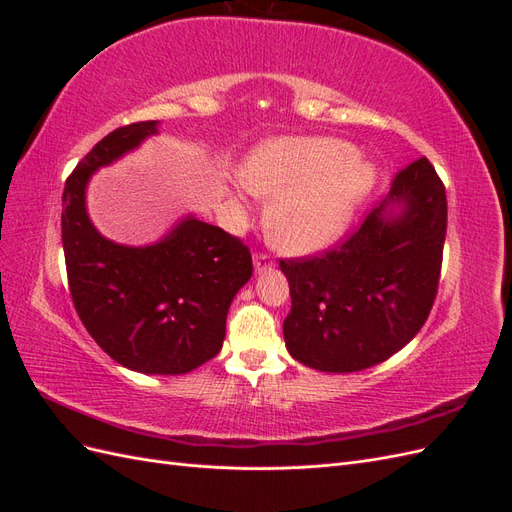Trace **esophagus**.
Masks as SVG:
<instances>
[{
  "instance_id": "obj_1",
  "label": "esophagus",
  "mask_w": 512,
  "mask_h": 512,
  "mask_svg": "<svg viewBox=\"0 0 512 512\" xmlns=\"http://www.w3.org/2000/svg\"><path fill=\"white\" fill-rule=\"evenodd\" d=\"M271 267H273V256H271V254H267V252H256V254H254V269H256L258 273L267 271V269H271Z\"/></svg>"
}]
</instances>
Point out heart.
I'll return each mask as SVG.
<instances>
[{
    "label": "heart",
    "mask_w": 512,
    "mask_h": 512,
    "mask_svg": "<svg viewBox=\"0 0 512 512\" xmlns=\"http://www.w3.org/2000/svg\"><path fill=\"white\" fill-rule=\"evenodd\" d=\"M374 179V168L337 138H273L256 147L241 168L247 190L273 198L267 235L288 254H312L329 245Z\"/></svg>",
    "instance_id": "obj_1"
}]
</instances>
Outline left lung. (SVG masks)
Returning <instances> with one entry per match:
<instances>
[{
  "instance_id": "8db88e82",
  "label": "left lung",
  "mask_w": 512,
  "mask_h": 512,
  "mask_svg": "<svg viewBox=\"0 0 512 512\" xmlns=\"http://www.w3.org/2000/svg\"><path fill=\"white\" fill-rule=\"evenodd\" d=\"M404 204L402 213L385 211ZM446 237V192L418 158L393 177L391 194L333 247L282 258L292 307L288 352L331 374L374 367L421 331L436 301Z\"/></svg>"
}]
</instances>
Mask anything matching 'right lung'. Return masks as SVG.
Masks as SVG:
<instances>
[{"instance_id":"right-lung-1","label":"right lung","mask_w":512,"mask_h":512,"mask_svg":"<svg viewBox=\"0 0 512 512\" xmlns=\"http://www.w3.org/2000/svg\"><path fill=\"white\" fill-rule=\"evenodd\" d=\"M156 132V121L121 126L76 164L61 196V243L74 309L96 344L128 369L177 376L222 350L228 307L254 267L239 237L196 218L147 247L108 241L89 222L91 173Z\"/></svg>"}]
</instances>
